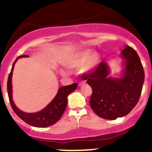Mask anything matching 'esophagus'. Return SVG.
I'll return each instance as SVG.
<instances>
[{
    "mask_svg": "<svg viewBox=\"0 0 152 152\" xmlns=\"http://www.w3.org/2000/svg\"><path fill=\"white\" fill-rule=\"evenodd\" d=\"M85 82L84 81H80V83H79V86H83V85H85Z\"/></svg>",
    "mask_w": 152,
    "mask_h": 152,
    "instance_id": "obj_1",
    "label": "esophagus"
}]
</instances>
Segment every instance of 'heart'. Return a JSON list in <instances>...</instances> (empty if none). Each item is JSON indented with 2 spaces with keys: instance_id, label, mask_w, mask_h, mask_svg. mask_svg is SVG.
I'll return each mask as SVG.
<instances>
[{
  "instance_id": "heart-1",
  "label": "heart",
  "mask_w": 152,
  "mask_h": 152,
  "mask_svg": "<svg viewBox=\"0 0 152 152\" xmlns=\"http://www.w3.org/2000/svg\"><path fill=\"white\" fill-rule=\"evenodd\" d=\"M100 62V58L98 53H92L90 50H82L75 53L70 57L68 63V66L70 69H79L83 66L85 72H91L98 66ZM62 75L66 73L62 72Z\"/></svg>"
}]
</instances>
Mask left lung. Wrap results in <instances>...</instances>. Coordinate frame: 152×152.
Here are the masks:
<instances>
[{"label": "left lung", "instance_id": "obj_1", "mask_svg": "<svg viewBox=\"0 0 152 152\" xmlns=\"http://www.w3.org/2000/svg\"><path fill=\"white\" fill-rule=\"evenodd\" d=\"M122 56L125 60V68L121 78L107 77L110 72L104 61L93 72L82 75L92 89L89 100L92 110L99 117L110 120L125 116L134 109L145 79L143 67L136 50L127 46Z\"/></svg>", "mask_w": 152, "mask_h": 152}]
</instances>
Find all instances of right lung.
<instances>
[{"label":"right lung","mask_w":152,"mask_h":152,"mask_svg":"<svg viewBox=\"0 0 152 152\" xmlns=\"http://www.w3.org/2000/svg\"><path fill=\"white\" fill-rule=\"evenodd\" d=\"M27 57V55H22L21 57H17L12 65V70L9 75L8 80H7V92H8L10 104L15 113L28 125L37 127V128H45V127L50 126L60 120V118L63 115L67 106V96L71 92L77 89V84L75 83L69 86L60 87L55 98L46 107H45L42 110L39 112L28 113H24L16 107L12 99V75L14 65L16 60L21 57Z\"/></svg>","instance_id":"add662e5"}]
</instances>
